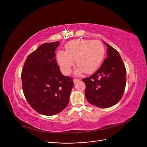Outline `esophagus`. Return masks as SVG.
<instances>
[{
  "mask_svg": "<svg viewBox=\"0 0 147 147\" xmlns=\"http://www.w3.org/2000/svg\"><path fill=\"white\" fill-rule=\"evenodd\" d=\"M78 81H79V79H77V78H74V83H77Z\"/></svg>",
  "mask_w": 147,
  "mask_h": 147,
  "instance_id": "obj_1",
  "label": "esophagus"
}]
</instances>
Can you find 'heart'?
I'll use <instances>...</instances> for the list:
<instances>
[{
	"mask_svg": "<svg viewBox=\"0 0 147 147\" xmlns=\"http://www.w3.org/2000/svg\"><path fill=\"white\" fill-rule=\"evenodd\" d=\"M65 49V51L57 53V60L65 75L70 74L75 60L77 65L75 74L94 72L101 64L105 51L101 42L88 40H73L67 44Z\"/></svg>",
	"mask_w": 147,
	"mask_h": 147,
	"instance_id": "heart-1",
	"label": "heart"
}]
</instances>
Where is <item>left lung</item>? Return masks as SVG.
<instances>
[{
	"instance_id": "left-lung-1",
	"label": "left lung",
	"mask_w": 147,
	"mask_h": 147,
	"mask_svg": "<svg viewBox=\"0 0 147 147\" xmlns=\"http://www.w3.org/2000/svg\"><path fill=\"white\" fill-rule=\"evenodd\" d=\"M107 57L90 77L84 78L88 102L99 108L110 107L122 98L126 83V70L121 56L114 48L105 43Z\"/></svg>"
}]
</instances>
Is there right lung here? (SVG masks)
Listing matches in <instances>:
<instances>
[{"label":"right lung","mask_w":147,"mask_h":147,"mask_svg":"<svg viewBox=\"0 0 147 147\" xmlns=\"http://www.w3.org/2000/svg\"><path fill=\"white\" fill-rule=\"evenodd\" d=\"M58 41L45 43L27 57L21 72L23 91L28 104L44 115L61 112L69 104L74 86L72 78L64 76L55 58Z\"/></svg>","instance_id":"right-lung-1"}]
</instances>
